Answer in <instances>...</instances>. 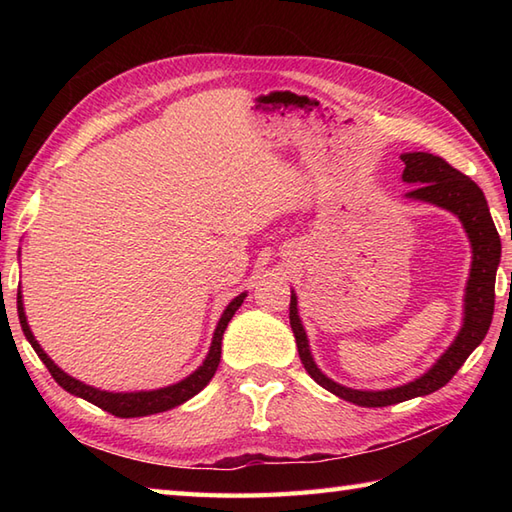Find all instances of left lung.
I'll return each instance as SVG.
<instances>
[{"instance_id":"1","label":"left lung","mask_w":512,"mask_h":512,"mask_svg":"<svg viewBox=\"0 0 512 512\" xmlns=\"http://www.w3.org/2000/svg\"><path fill=\"white\" fill-rule=\"evenodd\" d=\"M400 160L405 162L402 182L413 187L409 193H405V198L440 206V209L453 213L462 222L466 237H469L473 262L464 292V319L453 343L422 376L389 389H354L328 378L321 372L319 365L314 363L308 334L299 317L297 292L290 290V328L295 332L303 367L323 389L332 391L334 396L347 402H354L358 407H387L438 391L449 383L475 347L484 341L493 321L495 275L499 257H502V242H499L497 228L491 211H488L482 189L469 176L453 169L447 160L427 154V151H407V154L400 156Z\"/></svg>"}]
</instances>
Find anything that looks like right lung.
Wrapping results in <instances>:
<instances>
[{
    "instance_id": "obj_1",
    "label": "right lung",
    "mask_w": 512,
    "mask_h": 512,
    "mask_svg": "<svg viewBox=\"0 0 512 512\" xmlns=\"http://www.w3.org/2000/svg\"><path fill=\"white\" fill-rule=\"evenodd\" d=\"M246 299V292L237 295L228 306L224 308L220 321H217V328L213 332V341L209 347V354L202 361V365L191 372L187 378L178 380V383L160 387V389H140V391H107V389H99L92 385H85L81 380L72 378L70 374H65L63 369L52 361V358L43 352V347L39 345V341L32 334L26 312H24V297H21V290H17V314H19V323L21 330H24L28 343L32 345V350L37 352V356L43 361V365L48 367V372L52 374V378L68 391L72 396H79L83 400L92 402V405L101 407L103 411H110L112 416L118 418H140V416H151V413H160V411H169L173 407L182 405L189 398H193L195 394L211 383V378L215 376V369L220 365V356H222V339H224V330L228 321L233 319V314L237 312V308L242 306Z\"/></svg>"
}]
</instances>
